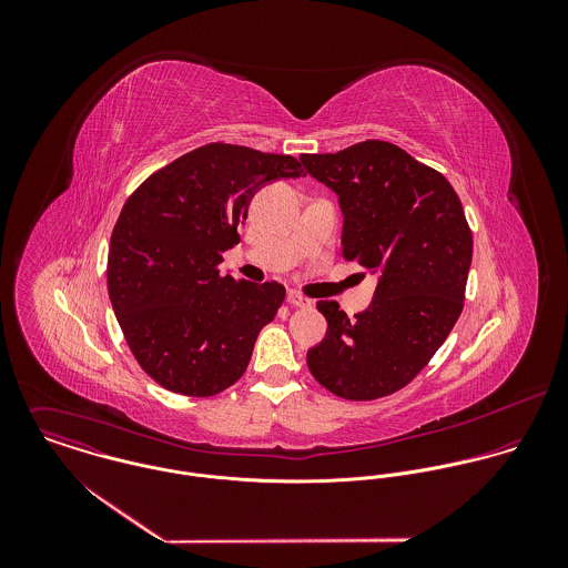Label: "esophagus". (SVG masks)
Masks as SVG:
<instances>
[{
	"mask_svg": "<svg viewBox=\"0 0 568 568\" xmlns=\"http://www.w3.org/2000/svg\"><path fill=\"white\" fill-rule=\"evenodd\" d=\"M286 302H288L291 306H297V308H311V306H313V302H311L308 297L300 295V293H288V295H286Z\"/></svg>",
	"mask_w": 568,
	"mask_h": 568,
	"instance_id": "1",
	"label": "esophagus"
}]
</instances>
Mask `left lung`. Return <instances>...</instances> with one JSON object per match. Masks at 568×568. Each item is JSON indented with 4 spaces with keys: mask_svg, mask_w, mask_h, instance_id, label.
<instances>
[{
    "mask_svg": "<svg viewBox=\"0 0 568 568\" xmlns=\"http://www.w3.org/2000/svg\"><path fill=\"white\" fill-rule=\"evenodd\" d=\"M338 194L343 260L378 271L372 306L349 317L320 300L325 338L311 374L338 398L378 400L406 387L457 324L473 262V232L448 179L400 146L365 140L302 155Z\"/></svg>",
    "mask_w": 568,
    "mask_h": 568,
    "instance_id": "obj_1",
    "label": "left lung"
}]
</instances>
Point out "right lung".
Instances as JSON below:
<instances>
[{
	"mask_svg": "<svg viewBox=\"0 0 568 568\" xmlns=\"http://www.w3.org/2000/svg\"><path fill=\"white\" fill-rule=\"evenodd\" d=\"M304 176L291 155L212 142L155 170L124 203L109 244L106 288L140 367L163 389L207 398L246 369L286 288L221 275L241 243L255 190Z\"/></svg>",
	"mask_w": 568,
	"mask_h": 568,
	"instance_id": "right-lung-1",
	"label": "right lung"
}]
</instances>
